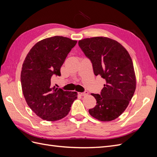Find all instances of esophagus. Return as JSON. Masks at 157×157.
Listing matches in <instances>:
<instances>
[{
  "label": "esophagus",
  "instance_id": "34e87169",
  "mask_svg": "<svg viewBox=\"0 0 157 157\" xmlns=\"http://www.w3.org/2000/svg\"><path fill=\"white\" fill-rule=\"evenodd\" d=\"M80 94L81 95V96H86V95L88 94V91H85L84 92H80Z\"/></svg>",
  "mask_w": 157,
  "mask_h": 157
}]
</instances>
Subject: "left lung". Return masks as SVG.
<instances>
[{
    "label": "left lung",
    "mask_w": 157,
    "mask_h": 157,
    "mask_svg": "<svg viewBox=\"0 0 157 157\" xmlns=\"http://www.w3.org/2000/svg\"><path fill=\"white\" fill-rule=\"evenodd\" d=\"M78 46L91 61L94 75L106 81L100 94H92L97 105L89 109L90 115L100 121L115 120L125 111L136 90L131 57L119 42L107 37L87 38L79 40Z\"/></svg>",
    "instance_id": "left-lung-1"
}]
</instances>
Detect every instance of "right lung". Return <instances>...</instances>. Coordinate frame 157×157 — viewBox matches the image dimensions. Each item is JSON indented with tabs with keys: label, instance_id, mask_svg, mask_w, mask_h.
<instances>
[{
	"label": "right lung",
	"instance_id": "obj_1",
	"mask_svg": "<svg viewBox=\"0 0 157 157\" xmlns=\"http://www.w3.org/2000/svg\"><path fill=\"white\" fill-rule=\"evenodd\" d=\"M77 40L55 36L38 42L23 61L21 83L27 105L36 115L47 121H56L68 115L77 92L65 91L52 85Z\"/></svg>",
	"mask_w": 157,
	"mask_h": 157
}]
</instances>
